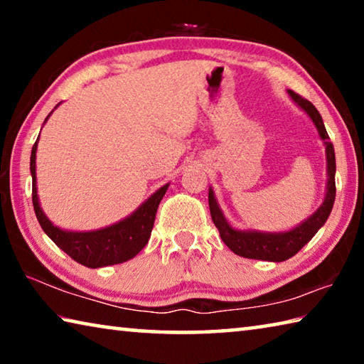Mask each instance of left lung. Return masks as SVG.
<instances>
[{
  "instance_id": "left-lung-1",
  "label": "left lung",
  "mask_w": 364,
  "mask_h": 364,
  "mask_svg": "<svg viewBox=\"0 0 364 364\" xmlns=\"http://www.w3.org/2000/svg\"><path fill=\"white\" fill-rule=\"evenodd\" d=\"M289 96L292 97L294 102L310 115V119L318 128V133L326 146V159H328V191L321 207L311 215L310 218L305 220L304 223L295 226L291 231L284 232H262V231H239L228 223L223 212L220 210L215 199L213 191H208V207H210V215L215 226L220 232V237L230 247L234 254L244 258H254V260H268V262H284L287 258L294 257L297 252L304 247L310 239L315 236L319 228H321L329 213L332 210L336 200V154L334 146L329 141V134L326 132L321 115L313 106L310 101H306L300 95L294 91H287Z\"/></svg>"
}]
</instances>
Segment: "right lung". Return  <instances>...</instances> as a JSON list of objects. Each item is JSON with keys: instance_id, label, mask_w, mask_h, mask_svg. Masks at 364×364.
Listing matches in <instances>:
<instances>
[{"instance_id": "obj_1", "label": "right lung", "mask_w": 364, "mask_h": 364, "mask_svg": "<svg viewBox=\"0 0 364 364\" xmlns=\"http://www.w3.org/2000/svg\"><path fill=\"white\" fill-rule=\"evenodd\" d=\"M51 115V114H49ZM46 117V120L49 119ZM45 120V122H46ZM40 138V136H38ZM36 146L38 139L35 141L32 147V156H30V173H32V200L35 215L38 223L43 228L51 241L63 249L67 255L80 264L88 268H101L109 264H117L130 260L138 255L141 249L144 247L151 237V231L156 220V213L160 200L168 189V184L156 191L136 212L130 217L119 221L112 226L102 228L97 231L77 232V231H64L54 226L51 221L43 213L38 194H36V173H35V159H36Z\"/></svg>"}]
</instances>
